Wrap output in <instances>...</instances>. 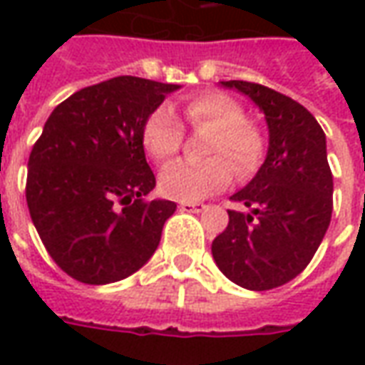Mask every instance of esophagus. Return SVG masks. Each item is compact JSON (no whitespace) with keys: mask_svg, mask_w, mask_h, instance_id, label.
<instances>
[{"mask_svg":"<svg viewBox=\"0 0 365 365\" xmlns=\"http://www.w3.org/2000/svg\"><path fill=\"white\" fill-rule=\"evenodd\" d=\"M207 205L203 203H195V201H183L180 203V211H185V213H201Z\"/></svg>","mask_w":365,"mask_h":365,"instance_id":"esophagus-1","label":"esophagus"}]
</instances>
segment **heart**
<instances>
[{
    "label": "heart",
    "mask_w": 365,
    "mask_h": 365,
    "mask_svg": "<svg viewBox=\"0 0 365 365\" xmlns=\"http://www.w3.org/2000/svg\"><path fill=\"white\" fill-rule=\"evenodd\" d=\"M182 113L191 128H207L203 162H175L160 175V191L178 201H199L225 190L237 174L246 180L260 168L266 138L262 128L245 119V109L222 91H203L183 99ZM140 140L146 154L166 164L180 152L183 127L170 107L160 105L144 119Z\"/></svg>",
    "instance_id": "1"
}]
</instances>
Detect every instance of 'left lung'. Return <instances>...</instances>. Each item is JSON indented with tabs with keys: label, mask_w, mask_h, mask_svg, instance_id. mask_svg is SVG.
Listing matches in <instances>:
<instances>
[{
	"label": "left lung",
	"mask_w": 365,
	"mask_h": 365,
	"mask_svg": "<svg viewBox=\"0 0 365 365\" xmlns=\"http://www.w3.org/2000/svg\"><path fill=\"white\" fill-rule=\"evenodd\" d=\"M252 99L266 115V162L232 201L250 213L229 211V225L211 252L230 282L268 291L297 277L313 260L332 217V172L321 125L295 99L242 80L221 82Z\"/></svg>",
	"instance_id": "8db88e82"
}]
</instances>
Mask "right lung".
<instances>
[{
    "instance_id": "add662e5",
    "label": "right lung",
    "mask_w": 365,
    "mask_h": 365,
    "mask_svg": "<svg viewBox=\"0 0 365 365\" xmlns=\"http://www.w3.org/2000/svg\"><path fill=\"white\" fill-rule=\"evenodd\" d=\"M178 88L119 76L76 91L44 123L25 195L46 252L76 282L125 279L158 248L175 203L146 199L156 178L140 130Z\"/></svg>"
}]
</instances>
